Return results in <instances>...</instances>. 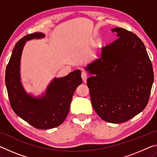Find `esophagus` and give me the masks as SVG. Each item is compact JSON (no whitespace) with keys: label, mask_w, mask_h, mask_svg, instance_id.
<instances>
[{"label":"esophagus","mask_w":157,"mask_h":157,"mask_svg":"<svg viewBox=\"0 0 157 157\" xmlns=\"http://www.w3.org/2000/svg\"><path fill=\"white\" fill-rule=\"evenodd\" d=\"M81 76H82V79H83V81L86 82L87 78H88V74H87V73L85 72V71H82V74H81Z\"/></svg>","instance_id":"1"}]
</instances>
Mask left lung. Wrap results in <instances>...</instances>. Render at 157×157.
Masks as SVG:
<instances>
[{
    "instance_id": "obj_1",
    "label": "left lung",
    "mask_w": 157,
    "mask_h": 157,
    "mask_svg": "<svg viewBox=\"0 0 157 157\" xmlns=\"http://www.w3.org/2000/svg\"><path fill=\"white\" fill-rule=\"evenodd\" d=\"M117 38L102 47L101 57L87 66L91 104L103 121L121 123L144 109L150 98L154 72L143 41L122 28Z\"/></svg>"
}]
</instances>
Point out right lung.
I'll return each instance as SVG.
<instances>
[{
  "label": "right lung",
  "instance_id": "right-lung-1",
  "mask_svg": "<svg viewBox=\"0 0 157 157\" xmlns=\"http://www.w3.org/2000/svg\"><path fill=\"white\" fill-rule=\"evenodd\" d=\"M44 36L41 33L29 34L16 44L5 70V84L15 113L36 129H48L64 121L74 92L82 79L81 71L75 70L63 78H55L41 98H34L26 94L20 81L21 52L26 41Z\"/></svg>",
  "mask_w": 157,
  "mask_h": 157
}]
</instances>
